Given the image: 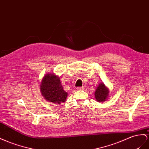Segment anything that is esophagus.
I'll return each mask as SVG.
<instances>
[{
  "mask_svg": "<svg viewBox=\"0 0 149 149\" xmlns=\"http://www.w3.org/2000/svg\"><path fill=\"white\" fill-rule=\"evenodd\" d=\"M83 86H78V87L76 88V90H81L83 89Z\"/></svg>",
  "mask_w": 149,
  "mask_h": 149,
  "instance_id": "1",
  "label": "esophagus"
}]
</instances>
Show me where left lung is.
Here are the masks:
<instances>
[{
    "label": "left lung",
    "instance_id": "8db88e82",
    "mask_svg": "<svg viewBox=\"0 0 149 149\" xmlns=\"http://www.w3.org/2000/svg\"><path fill=\"white\" fill-rule=\"evenodd\" d=\"M108 95H109V92H108V88L104 86V84L103 83H100L98 84V86L95 92L96 100L100 102L105 101L108 98Z\"/></svg>",
    "mask_w": 149,
    "mask_h": 149
}]
</instances>
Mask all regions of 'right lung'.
<instances>
[{
  "mask_svg": "<svg viewBox=\"0 0 149 149\" xmlns=\"http://www.w3.org/2000/svg\"><path fill=\"white\" fill-rule=\"evenodd\" d=\"M40 90L47 101L60 104L66 101L68 93L63 90L60 79L54 74H47L42 80Z\"/></svg>",
  "mask_w": 149,
  "mask_h": 149,
  "instance_id": "obj_1",
  "label": "right lung"
}]
</instances>
